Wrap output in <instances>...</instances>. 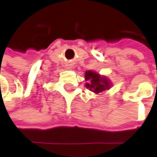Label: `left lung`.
<instances>
[{
	"instance_id": "8db88e82",
	"label": "left lung",
	"mask_w": 157,
	"mask_h": 157,
	"mask_svg": "<svg viewBox=\"0 0 157 157\" xmlns=\"http://www.w3.org/2000/svg\"><path fill=\"white\" fill-rule=\"evenodd\" d=\"M85 79L88 82L86 83V87L96 94L110 88V83L108 79L90 70L85 73Z\"/></svg>"
}]
</instances>
